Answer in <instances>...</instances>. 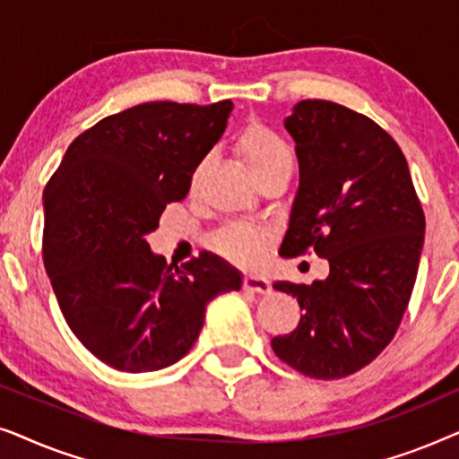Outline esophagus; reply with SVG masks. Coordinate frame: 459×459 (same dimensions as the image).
I'll return each mask as SVG.
<instances>
[{"label":"esophagus","instance_id":"esophagus-1","mask_svg":"<svg viewBox=\"0 0 459 459\" xmlns=\"http://www.w3.org/2000/svg\"><path fill=\"white\" fill-rule=\"evenodd\" d=\"M242 288L248 292H255V294H269L272 292V284L265 278H256V275H247V278L242 280Z\"/></svg>","mask_w":459,"mask_h":459}]
</instances>
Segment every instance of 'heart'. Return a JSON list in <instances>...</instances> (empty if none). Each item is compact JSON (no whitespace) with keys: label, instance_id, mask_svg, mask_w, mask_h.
Here are the masks:
<instances>
[{"label":"heart","instance_id":"b5f03b06","mask_svg":"<svg viewBox=\"0 0 459 459\" xmlns=\"http://www.w3.org/2000/svg\"><path fill=\"white\" fill-rule=\"evenodd\" d=\"M234 148L256 181L263 175L273 171V169L292 162L290 150H288L284 140L273 129H269L267 125L256 121L248 123L238 134ZM200 173H203V165H198V169L192 175V187H196ZM269 244H272V236L267 231L240 223L228 225V228L217 231L215 238H212V247H215L217 253L223 259L236 263L240 267L259 265L267 256Z\"/></svg>","mask_w":459,"mask_h":459}]
</instances>
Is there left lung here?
Wrapping results in <instances>:
<instances>
[{
    "label": "left lung",
    "mask_w": 459,
    "mask_h": 459,
    "mask_svg": "<svg viewBox=\"0 0 459 459\" xmlns=\"http://www.w3.org/2000/svg\"><path fill=\"white\" fill-rule=\"evenodd\" d=\"M286 129L300 186L280 255L316 253L330 273L309 286L275 281L303 317L272 349L309 378H344L372 363L403 319L424 244L422 203L399 143L361 112L303 100Z\"/></svg>",
    "instance_id": "obj_1"
}]
</instances>
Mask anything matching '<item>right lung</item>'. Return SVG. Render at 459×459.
<instances>
[{"mask_svg":"<svg viewBox=\"0 0 459 459\" xmlns=\"http://www.w3.org/2000/svg\"><path fill=\"white\" fill-rule=\"evenodd\" d=\"M231 108L230 100L148 102L106 117L74 137L43 190V265L62 316L118 372L181 359L206 305L242 286L217 256L200 253L173 267L146 242L167 204L186 198Z\"/></svg>","mask_w":459,"mask_h":459,"instance_id":"1","label":"right lung"}]
</instances>
